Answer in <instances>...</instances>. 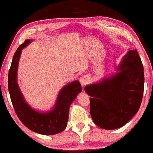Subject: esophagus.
Returning <instances> with one entry per match:
<instances>
[{"mask_svg":"<svg viewBox=\"0 0 153 153\" xmlns=\"http://www.w3.org/2000/svg\"><path fill=\"white\" fill-rule=\"evenodd\" d=\"M90 81V77L89 76H86V75H84V76H82L79 79V82L81 83L82 86H84V85H86Z\"/></svg>","mask_w":153,"mask_h":153,"instance_id":"obj_1","label":"esophagus"}]
</instances>
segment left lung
<instances>
[{
  "label": "left lung",
  "instance_id": "1",
  "mask_svg": "<svg viewBox=\"0 0 153 153\" xmlns=\"http://www.w3.org/2000/svg\"><path fill=\"white\" fill-rule=\"evenodd\" d=\"M144 75L136 50L123 56L117 73L84 88L90 98V112L94 123L105 129L123 126L136 115L144 92Z\"/></svg>",
  "mask_w": 153,
  "mask_h": 153
}]
</instances>
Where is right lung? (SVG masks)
<instances>
[{"label":"right lung","instance_id":"right-lung-1","mask_svg":"<svg viewBox=\"0 0 153 153\" xmlns=\"http://www.w3.org/2000/svg\"><path fill=\"white\" fill-rule=\"evenodd\" d=\"M32 42V40H25L18 47L13 57L8 76L9 94L15 113L25 126L42 135H54L66 128L69 107L82 92V86L77 80L65 85L59 91L55 104L50 111L40 112L30 107L17 84V69L22 51Z\"/></svg>","mask_w":153,"mask_h":153}]
</instances>
